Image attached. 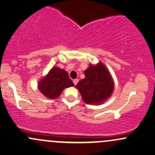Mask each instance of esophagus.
<instances>
[{
	"instance_id": "34e87169",
	"label": "esophagus",
	"mask_w": 155,
	"mask_h": 155,
	"mask_svg": "<svg viewBox=\"0 0 155 155\" xmlns=\"http://www.w3.org/2000/svg\"><path fill=\"white\" fill-rule=\"evenodd\" d=\"M78 83V79H74L73 81V83L74 85H76Z\"/></svg>"
}]
</instances>
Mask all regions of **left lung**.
Wrapping results in <instances>:
<instances>
[{"label":"left lung","mask_w":155,"mask_h":155,"mask_svg":"<svg viewBox=\"0 0 155 155\" xmlns=\"http://www.w3.org/2000/svg\"><path fill=\"white\" fill-rule=\"evenodd\" d=\"M84 74V79L78 82L75 87L85 103L99 104L112 95L113 81L103 64L99 63L96 66L91 64Z\"/></svg>","instance_id":"obj_1"}]
</instances>
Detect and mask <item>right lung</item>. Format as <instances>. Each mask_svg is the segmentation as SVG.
I'll list each match as a JSON object with an SVG mask.
<instances>
[{"instance_id": "add662e5", "label": "right lung", "mask_w": 155, "mask_h": 155, "mask_svg": "<svg viewBox=\"0 0 155 155\" xmlns=\"http://www.w3.org/2000/svg\"><path fill=\"white\" fill-rule=\"evenodd\" d=\"M71 86H74V83L66 71L59 67H54L48 75L40 81L38 88L43 95L54 99L59 97L65 88Z\"/></svg>"}]
</instances>
